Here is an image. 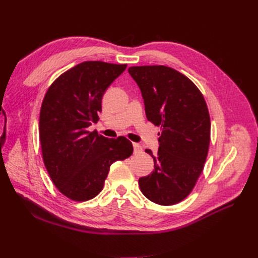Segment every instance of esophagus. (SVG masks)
<instances>
[{
  "instance_id": "1",
  "label": "esophagus",
  "mask_w": 258,
  "mask_h": 258,
  "mask_svg": "<svg viewBox=\"0 0 258 258\" xmlns=\"http://www.w3.org/2000/svg\"><path fill=\"white\" fill-rule=\"evenodd\" d=\"M133 147H134V153L136 154V153H141L142 152V146L140 145V144H138V143H133Z\"/></svg>"
}]
</instances>
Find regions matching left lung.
Listing matches in <instances>:
<instances>
[{
  "instance_id": "8db88e82",
  "label": "left lung",
  "mask_w": 258,
  "mask_h": 258,
  "mask_svg": "<svg viewBox=\"0 0 258 258\" xmlns=\"http://www.w3.org/2000/svg\"><path fill=\"white\" fill-rule=\"evenodd\" d=\"M147 119L161 126L154 171L139 179L141 191L158 205H174L193 190L204 168L211 119L204 96L188 78L164 65L132 67Z\"/></svg>"
}]
</instances>
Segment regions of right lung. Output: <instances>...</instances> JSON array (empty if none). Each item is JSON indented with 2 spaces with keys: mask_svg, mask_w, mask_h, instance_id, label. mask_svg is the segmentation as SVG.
<instances>
[{
  "mask_svg": "<svg viewBox=\"0 0 258 258\" xmlns=\"http://www.w3.org/2000/svg\"><path fill=\"white\" fill-rule=\"evenodd\" d=\"M126 64L87 61L59 75L48 87L40 112L43 161L56 188L68 199H94L114 162L133 153L131 142L107 139L89 126L98 120L102 97Z\"/></svg>",
  "mask_w": 258,
  "mask_h": 258,
  "instance_id": "add662e5",
  "label": "right lung"
}]
</instances>
